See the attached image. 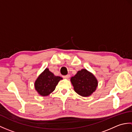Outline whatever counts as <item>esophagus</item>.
<instances>
[{"instance_id":"esophagus-1","label":"esophagus","mask_w":132,"mask_h":132,"mask_svg":"<svg viewBox=\"0 0 132 132\" xmlns=\"http://www.w3.org/2000/svg\"><path fill=\"white\" fill-rule=\"evenodd\" d=\"M70 77V75L68 74L67 75H64V76H63V78H65V79H69V78Z\"/></svg>"}]
</instances>
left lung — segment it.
I'll list each match as a JSON object with an SVG mask.
<instances>
[{
	"instance_id": "1",
	"label": "left lung",
	"mask_w": 132,
	"mask_h": 132,
	"mask_svg": "<svg viewBox=\"0 0 132 132\" xmlns=\"http://www.w3.org/2000/svg\"><path fill=\"white\" fill-rule=\"evenodd\" d=\"M70 81L74 91L83 97L91 95L96 90L98 85L96 78L86 69L78 71L74 77L71 78Z\"/></svg>"
}]
</instances>
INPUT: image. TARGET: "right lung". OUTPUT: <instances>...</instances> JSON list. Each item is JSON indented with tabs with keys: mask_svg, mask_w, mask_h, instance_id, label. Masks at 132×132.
Instances as JSON below:
<instances>
[{
	"mask_svg": "<svg viewBox=\"0 0 132 132\" xmlns=\"http://www.w3.org/2000/svg\"><path fill=\"white\" fill-rule=\"evenodd\" d=\"M62 79L60 77L55 76L48 68H46L36 80L35 89L41 96H47L54 91L56 86Z\"/></svg>",
	"mask_w": 132,
	"mask_h": 132,
	"instance_id": "1",
	"label": "right lung"
}]
</instances>
